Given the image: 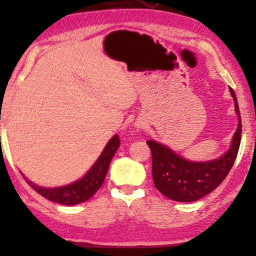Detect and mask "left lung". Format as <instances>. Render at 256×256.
Returning a JSON list of instances; mask_svg holds the SVG:
<instances>
[{
  "label": "left lung",
  "instance_id": "1",
  "mask_svg": "<svg viewBox=\"0 0 256 256\" xmlns=\"http://www.w3.org/2000/svg\"><path fill=\"white\" fill-rule=\"evenodd\" d=\"M234 100L238 126L232 137L230 150L220 158L209 162H190L176 154L168 146L147 141L152 150V175L154 186L160 193L176 202H196L212 193L228 175L237 156L242 136L240 106L236 94L230 88Z\"/></svg>",
  "mask_w": 256,
  "mask_h": 256
}]
</instances>
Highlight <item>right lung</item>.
<instances>
[{"mask_svg":"<svg viewBox=\"0 0 256 256\" xmlns=\"http://www.w3.org/2000/svg\"><path fill=\"white\" fill-rule=\"evenodd\" d=\"M119 146V136L114 134L109 140V142L106 143L104 150H102V153L98 156L96 162L92 165L91 169L87 171L80 180L72 182V184H66V186L53 188L40 187L34 184V182L29 181L24 175L23 178L32 190H35L38 194L44 196L48 200L63 204V206H76V204L88 200L102 186L106 172H108L109 164H110L114 154L116 153Z\"/></svg>","mask_w":256,"mask_h":256,"instance_id":"add662e5","label":"right lung"}]
</instances>
